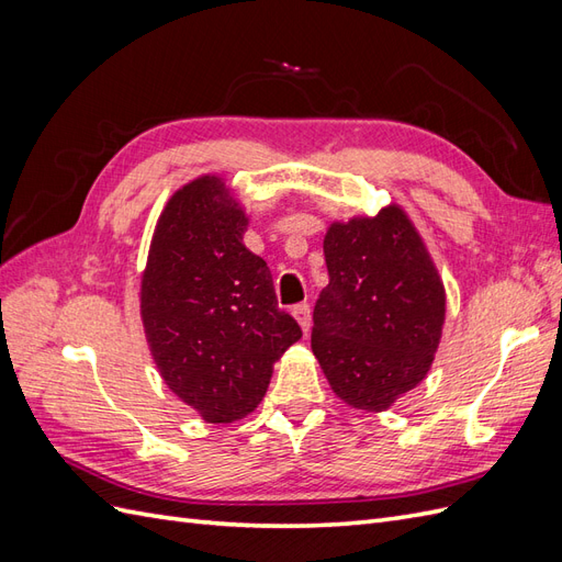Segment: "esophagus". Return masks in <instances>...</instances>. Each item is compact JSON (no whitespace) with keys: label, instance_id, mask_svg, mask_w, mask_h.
I'll return each mask as SVG.
<instances>
[{"label":"esophagus","instance_id":"esophagus-1","mask_svg":"<svg viewBox=\"0 0 562 562\" xmlns=\"http://www.w3.org/2000/svg\"><path fill=\"white\" fill-rule=\"evenodd\" d=\"M293 316L297 318L300 328H302L304 333H310V328H312V310H310V304H307V302L295 304V307H293Z\"/></svg>","mask_w":562,"mask_h":562}]
</instances>
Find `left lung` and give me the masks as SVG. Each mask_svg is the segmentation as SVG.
I'll list each match as a JSON object with an SVG mask.
<instances>
[{
  "label": "left lung",
  "mask_w": 562,
  "mask_h": 562,
  "mask_svg": "<svg viewBox=\"0 0 562 562\" xmlns=\"http://www.w3.org/2000/svg\"><path fill=\"white\" fill-rule=\"evenodd\" d=\"M323 255L330 281L314 307L312 351L345 403L386 411L431 368L443 281L398 206L333 223Z\"/></svg>",
  "instance_id": "1"
}]
</instances>
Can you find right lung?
Wrapping results in <instances>:
<instances>
[{
    "label": "right lung",
    "instance_id": "obj_1",
    "mask_svg": "<svg viewBox=\"0 0 562 562\" xmlns=\"http://www.w3.org/2000/svg\"><path fill=\"white\" fill-rule=\"evenodd\" d=\"M246 225L220 178L184 184L159 217L140 285L164 382L211 424L252 413L274 363L302 337L279 310L267 262L244 246Z\"/></svg>",
    "mask_w": 562,
    "mask_h": 562
}]
</instances>
